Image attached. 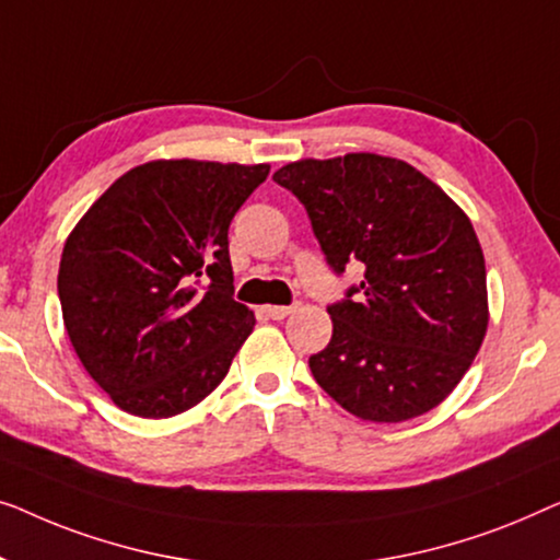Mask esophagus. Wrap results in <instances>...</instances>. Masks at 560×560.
<instances>
[{
	"label": "esophagus",
	"instance_id": "obj_1",
	"mask_svg": "<svg viewBox=\"0 0 560 560\" xmlns=\"http://www.w3.org/2000/svg\"><path fill=\"white\" fill-rule=\"evenodd\" d=\"M291 312H294V306H266V314H269L271 319H283L289 317Z\"/></svg>",
	"mask_w": 560,
	"mask_h": 560
}]
</instances>
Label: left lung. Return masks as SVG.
Wrapping results in <instances>:
<instances>
[{
	"mask_svg": "<svg viewBox=\"0 0 560 560\" xmlns=\"http://www.w3.org/2000/svg\"><path fill=\"white\" fill-rule=\"evenodd\" d=\"M273 179L306 208L327 264L365 279L327 306L314 381L362 421L400 423L452 393L482 348L485 256L459 205L404 160L355 152L291 162Z\"/></svg>",
	"mask_w": 560,
	"mask_h": 560,
	"instance_id": "obj_1",
	"label": "left lung"
}]
</instances>
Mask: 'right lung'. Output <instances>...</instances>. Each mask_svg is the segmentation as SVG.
<instances>
[{
    "instance_id": "add662e5",
    "label": "right lung",
    "mask_w": 560,
    "mask_h": 560,
    "mask_svg": "<svg viewBox=\"0 0 560 560\" xmlns=\"http://www.w3.org/2000/svg\"><path fill=\"white\" fill-rule=\"evenodd\" d=\"M269 164L154 160L121 175L62 248L70 345L121 411L170 419L218 388L254 332L228 228Z\"/></svg>"
}]
</instances>
